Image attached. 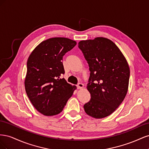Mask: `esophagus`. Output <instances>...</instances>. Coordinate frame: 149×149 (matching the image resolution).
<instances>
[{
  "label": "esophagus",
  "mask_w": 149,
  "mask_h": 149,
  "mask_svg": "<svg viewBox=\"0 0 149 149\" xmlns=\"http://www.w3.org/2000/svg\"><path fill=\"white\" fill-rule=\"evenodd\" d=\"M84 87V84L83 83H79L78 84H77V88L78 89H81Z\"/></svg>",
  "instance_id": "obj_1"
}]
</instances>
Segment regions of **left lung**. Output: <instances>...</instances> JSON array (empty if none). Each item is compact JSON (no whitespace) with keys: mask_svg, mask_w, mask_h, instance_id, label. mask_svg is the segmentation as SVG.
I'll return each instance as SVG.
<instances>
[{"mask_svg":"<svg viewBox=\"0 0 149 149\" xmlns=\"http://www.w3.org/2000/svg\"><path fill=\"white\" fill-rule=\"evenodd\" d=\"M78 47L90 71L87 89L91 100L84 105V111L94 118H106L120 106L127 94L128 63L116 44L106 38L82 40Z\"/></svg>","mask_w":149,"mask_h":149,"instance_id":"8db88e82","label":"left lung"}]
</instances>
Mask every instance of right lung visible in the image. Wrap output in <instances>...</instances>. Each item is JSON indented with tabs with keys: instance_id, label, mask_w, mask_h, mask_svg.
<instances>
[{
	"instance_id": "right-lung-1",
	"label": "right lung",
	"mask_w": 149,
	"mask_h": 149,
	"mask_svg": "<svg viewBox=\"0 0 149 149\" xmlns=\"http://www.w3.org/2000/svg\"><path fill=\"white\" fill-rule=\"evenodd\" d=\"M76 45L69 38H49L40 43L29 57L25 91L34 107L45 116L60 113L76 89L60 78L65 73L63 56Z\"/></svg>"
}]
</instances>
